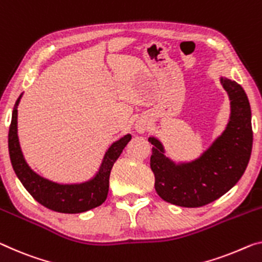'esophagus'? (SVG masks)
I'll use <instances>...</instances> for the list:
<instances>
[{
  "label": "esophagus",
  "instance_id": "34e87169",
  "mask_svg": "<svg viewBox=\"0 0 262 262\" xmlns=\"http://www.w3.org/2000/svg\"><path fill=\"white\" fill-rule=\"evenodd\" d=\"M148 126H150L148 119L145 117H140L137 119V122L135 124V130L138 132V134H144L145 131L148 130Z\"/></svg>",
  "mask_w": 262,
  "mask_h": 262
}]
</instances>
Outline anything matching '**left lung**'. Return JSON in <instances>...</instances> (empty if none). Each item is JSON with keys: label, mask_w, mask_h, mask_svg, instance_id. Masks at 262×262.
<instances>
[{"label": "left lung", "mask_w": 262, "mask_h": 262, "mask_svg": "<svg viewBox=\"0 0 262 262\" xmlns=\"http://www.w3.org/2000/svg\"><path fill=\"white\" fill-rule=\"evenodd\" d=\"M219 79L228 95L229 117L224 131L196 158L172 159L158 138L148 137L156 191L177 206L200 207L219 199L239 182L251 158L252 112L246 92L235 80Z\"/></svg>", "instance_id": "8db88e82"}]
</instances>
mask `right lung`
<instances>
[{"label": "right lung", "mask_w": 262, "mask_h": 262, "mask_svg": "<svg viewBox=\"0 0 262 262\" xmlns=\"http://www.w3.org/2000/svg\"><path fill=\"white\" fill-rule=\"evenodd\" d=\"M22 96L23 92L19 95L14 105L9 136H8L11 165L19 182L36 201L55 212L74 214V213L86 212L98 207L107 196L108 178L112 166L123 152L124 147L131 140V135L123 136L108 146L99 167L91 178L80 183L64 184L52 182L35 172L24 158L17 134V106L21 102Z\"/></svg>", "instance_id": "add662e5"}]
</instances>
